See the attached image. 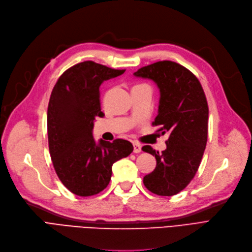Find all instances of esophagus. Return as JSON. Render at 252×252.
<instances>
[{"label": "esophagus", "instance_id": "34e87169", "mask_svg": "<svg viewBox=\"0 0 252 252\" xmlns=\"http://www.w3.org/2000/svg\"><path fill=\"white\" fill-rule=\"evenodd\" d=\"M141 149H142V146L139 143H134V152L135 153L141 152Z\"/></svg>", "mask_w": 252, "mask_h": 252}]
</instances>
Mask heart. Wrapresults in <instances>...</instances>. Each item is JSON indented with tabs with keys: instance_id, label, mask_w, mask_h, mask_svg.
Masks as SVG:
<instances>
[{
	"instance_id": "obj_1",
	"label": "heart",
	"mask_w": 252,
	"mask_h": 252,
	"mask_svg": "<svg viewBox=\"0 0 252 252\" xmlns=\"http://www.w3.org/2000/svg\"><path fill=\"white\" fill-rule=\"evenodd\" d=\"M137 86H139V85H137Z\"/></svg>"
}]
</instances>
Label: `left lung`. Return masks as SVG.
<instances>
[{"mask_svg":"<svg viewBox=\"0 0 252 252\" xmlns=\"http://www.w3.org/2000/svg\"><path fill=\"white\" fill-rule=\"evenodd\" d=\"M150 79L159 90L158 114L153 126L169 134L167 148L159 153L145 145L142 150L157 159V167L143 178L148 190L171 196L188 187L198 171L207 144L209 109L198 78L171 61L151 63L134 73Z\"/></svg>","mask_w":252,"mask_h":252,"instance_id":"8db88e82","label":"left lung"}]
</instances>
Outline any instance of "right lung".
Listing matches in <instances>:
<instances>
[{"label":"right lung","mask_w":252,"mask_h":252,"mask_svg":"<svg viewBox=\"0 0 252 252\" xmlns=\"http://www.w3.org/2000/svg\"><path fill=\"white\" fill-rule=\"evenodd\" d=\"M86 61L64 71L54 85L47 109L51 160L62 183L71 192L90 196L107 188L112 165L129 156L130 142L94 141V117H103L100 86L125 73Z\"/></svg>","instance_id":"right-lung-1"}]
</instances>
